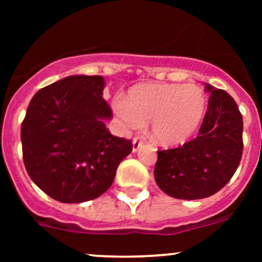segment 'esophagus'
Segmentation results:
<instances>
[{
	"instance_id": "obj_1",
	"label": "esophagus",
	"mask_w": 262,
	"mask_h": 262,
	"mask_svg": "<svg viewBox=\"0 0 262 262\" xmlns=\"http://www.w3.org/2000/svg\"><path fill=\"white\" fill-rule=\"evenodd\" d=\"M142 144H143V142H142L141 139H139V138H134L133 139V152L134 153L138 152V149L142 147Z\"/></svg>"
}]
</instances>
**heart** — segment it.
<instances>
[{
  "label": "heart",
  "mask_w": 262,
  "mask_h": 262,
  "mask_svg": "<svg viewBox=\"0 0 262 262\" xmlns=\"http://www.w3.org/2000/svg\"><path fill=\"white\" fill-rule=\"evenodd\" d=\"M207 96L195 83H142L133 86L123 101H114L116 115L124 126L139 129L150 121V137L163 147L189 141L199 129Z\"/></svg>",
  "instance_id": "obj_1"
}]
</instances>
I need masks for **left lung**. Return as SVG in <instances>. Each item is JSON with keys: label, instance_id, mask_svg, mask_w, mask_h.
<instances>
[{"label": "left lung", "instance_id": "left-lung-1", "mask_svg": "<svg viewBox=\"0 0 262 262\" xmlns=\"http://www.w3.org/2000/svg\"><path fill=\"white\" fill-rule=\"evenodd\" d=\"M205 91L210 97L199 136L181 147L158 150L156 184L176 199H204L218 192L242 157L244 120L236 101L209 83Z\"/></svg>", "mask_w": 262, "mask_h": 262}]
</instances>
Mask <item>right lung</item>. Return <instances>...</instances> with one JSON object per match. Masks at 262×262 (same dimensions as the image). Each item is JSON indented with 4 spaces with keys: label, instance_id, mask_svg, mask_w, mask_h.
<instances>
[{
    "label": "right lung",
    "instance_id": "right-lung-1",
    "mask_svg": "<svg viewBox=\"0 0 262 262\" xmlns=\"http://www.w3.org/2000/svg\"><path fill=\"white\" fill-rule=\"evenodd\" d=\"M101 76H68L39 90L21 124L24 165L30 179L60 203L104 194L132 142L110 134L113 116Z\"/></svg>",
    "mask_w": 262,
    "mask_h": 262
}]
</instances>
